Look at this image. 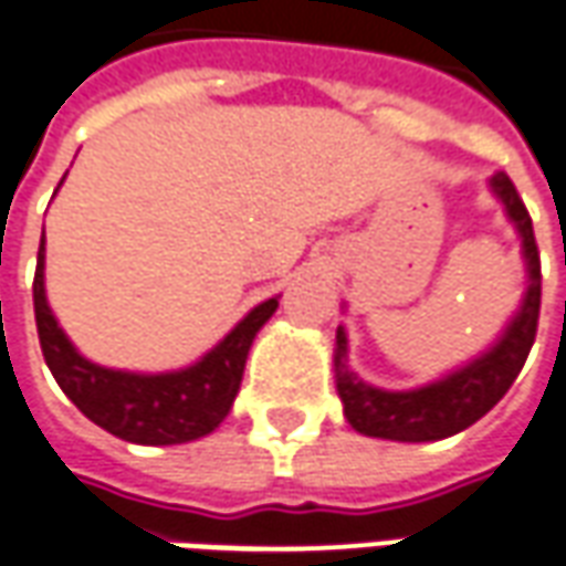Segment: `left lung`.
I'll return each mask as SVG.
<instances>
[{
    "label": "left lung",
    "instance_id": "obj_1",
    "mask_svg": "<svg viewBox=\"0 0 566 566\" xmlns=\"http://www.w3.org/2000/svg\"><path fill=\"white\" fill-rule=\"evenodd\" d=\"M493 192L503 199L505 211L515 220L517 232L524 239V256L531 272V287L524 294V306L515 322L505 327L503 339L462 367L450 377L429 382L410 392H382L358 379L346 365V331L337 327V352H334V370H337V392L343 398V413L355 432L370 438H389V441H438L469 429L493 405L503 398L521 374V367L531 355L539 324V300H543V272H539V248L533 235V220L517 196L509 174H496L490 180Z\"/></svg>",
    "mask_w": 566,
    "mask_h": 566
}]
</instances>
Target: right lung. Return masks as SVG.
<instances>
[{
	"label": "right lung",
	"mask_w": 566,
	"mask_h": 566,
	"mask_svg": "<svg viewBox=\"0 0 566 566\" xmlns=\"http://www.w3.org/2000/svg\"><path fill=\"white\" fill-rule=\"evenodd\" d=\"M63 184V180H61ZM45 232L39 244L33 279L35 327L45 365L73 405L101 429L132 444H184L214 432L227 420L229 407L242 386L244 361L256 331L279 310L266 300L232 327L201 361L174 374H125L91 365L66 339L45 300Z\"/></svg>",
	"instance_id": "right-lung-1"
}]
</instances>
